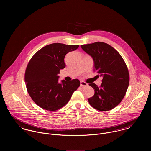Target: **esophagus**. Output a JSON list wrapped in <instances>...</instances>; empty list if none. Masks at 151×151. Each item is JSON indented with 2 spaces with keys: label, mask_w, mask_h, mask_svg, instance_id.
Instances as JSON below:
<instances>
[{
  "label": "esophagus",
  "mask_w": 151,
  "mask_h": 151,
  "mask_svg": "<svg viewBox=\"0 0 151 151\" xmlns=\"http://www.w3.org/2000/svg\"><path fill=\"white\" fill-rule=\"evenodd\" d=\"M80 86H88V84L85 83L84 81H81V83H80Z\"/></svg>",
  "instance_id": "esophagus-1"
}]
</instances>
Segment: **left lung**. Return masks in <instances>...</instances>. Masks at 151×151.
Returning <instances> with one entry per match:
<instances>
[{"label": "left lung", "instance_id": "1", "mask_svg": "<svg viewBox=\"0 0 151 151\" xmlns=\"http://www.w3.org/2000/svg\"><path fill=\"white\" fill-rule=\"evenodd\" d=\"M81 47L93 58V71L103 77L99 87L94 83L89 84L95 94L88 102L99 111L111 110L122 102L127 90L129 82L127 66L120 53L108 43L96 42Z\"/></svg>", "mask_w": 151, "mask_h": 151}]
</instances>
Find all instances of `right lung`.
Returning <instances> with one entry per match:
<instances>
[{
    "instance_id": "obj_1",
    "label": "right lung",
    "mask_w": 151,
    "mask_h": 151,
    "mask_svg": "<svg viewBox=\"0 0 151 151\" xmlns=\"http://www.w3.org/2000/svg\"><path fill=\"white\" fill-rule=\"evenodd\" d=\"M79 45L54 43L37 52L27 66L24 80L30 97L40 107L49 111L63 108L80 86L78 79L58 83L60 70L65 67V55Z\"/></svg>"
}]
</instances>
